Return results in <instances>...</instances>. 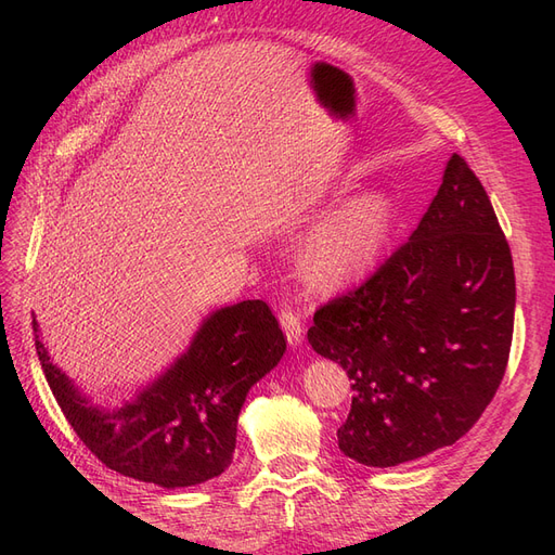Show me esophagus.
Returning a JSON list of instances; mask_svg holds the SVG:
<instances>
[{
  "instance_id": "34e87169",
  "label": "esophagus",
  "mask_w": 555,
  "mask_h": 555,
  "mask_svg": "<svg viewBox=\"0 0 555 555\" xmlns=\"http://www.w3.org/2000/svg\"><path fill=\"white\" fill-rule=\"evenodd\" d=\"M280 324H282L284 333H287V343L292 347L300 345V340H304V322H300L298 310H294L292 306H284L280 310Z\"/></svg>"
}]
</instances>
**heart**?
<instances>
[{"label":"heart","instance_id":"1","mask_svg":"<svg viewBox=\"0 0 555 555\" xmlns=\"http://www.w3.org/2000/svg\"><path fill=\"white\" fill-rule=\"evenodd\" d=\"M393 210L384 194L347 201L319 224L304 249V268L317 284L335 287L363 273L389 238Z\"/></svg>","mask_w":555,"mask_h":555}]
</instances>
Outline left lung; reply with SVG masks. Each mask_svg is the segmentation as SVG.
<instances>
[{
	"label": "left lung",
	"instance_id": "1",
	"mask_svg": "<svg viewBox=\"0 0 555 555\" xmlns=\"http://www.w3.org/2000/svg\"><path fill=\"white\" fill-rule=\"evenodd\" d=\"M516 280L491 198L453 153L422 222L359 287L314 312L308 340L351 379L345 456L391 467L473 428L505 377Z\"/></svg>",
	"mask_w": 555,
	"mask_h": 555
}]
</instances>
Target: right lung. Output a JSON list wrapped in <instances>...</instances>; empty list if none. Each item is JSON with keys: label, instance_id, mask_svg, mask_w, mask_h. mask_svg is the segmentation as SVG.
<instances>
[{"label": "right lung", "instance_id": "obj_1", "mask_svg": "<svg viewBox=\"0 0 555 555\" xmlns=\"http://www.w3.org/2000/svg\"><path fill=\"white\" fill-rule=\"evenodd\" d=\"M35 345L66 422L106 467L164 489L220 477L233 461L238 412L247 391L273 371L287 349L273 310L243 300L210 314L182 354L153 386L120 410L92 408Z\"/></svg>", "mask_w": 555, "mask_h": 555}]
</instances>
